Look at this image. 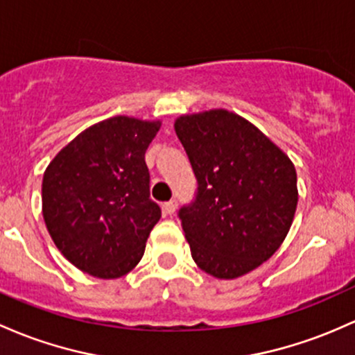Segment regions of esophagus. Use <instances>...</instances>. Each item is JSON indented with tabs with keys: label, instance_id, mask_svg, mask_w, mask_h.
<instances>
[{
	"label": "esophagus",
	"instance_id": "34e87169",
	"mask_svg": "<svg viewBox=\"0 0 355 355\" xmlns=\"http://www.w3.org/2000/svg\"><path fill=\"white\" fill-rule=\"evenodd\" d=\"M163 210H165V214H168V216H173L175 210H177V200L171 198V200L165 202V204H163Z\"/></svg>",
	"mask_w": 355,
	"mask_h": 355
}]
</instances>
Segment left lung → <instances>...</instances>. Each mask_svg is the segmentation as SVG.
Returning a JSON list of instances; mask_svg holds the SVG:
<instances>
[{
	"label": "left lung",
	"mask_w": 355,
	"mask_h": 355,
	"mask_svg": "<svg viewBox=\"0 0 355 355\" xmlns=\"http://www.w3.org/2000/svg\"><path fill=\"white\" fill-rule=\"evenodd\" d=\"M175 133L197 178L178 210L200 270L232 279L282 246L298 204L291 159L254 124L225 109L180 116Z\"/></svg>",
	"instance_id": "left-lung-1"
}]
</instances>
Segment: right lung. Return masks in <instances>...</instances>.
Wrapping results in <instances>:
<instances>
[{"label":"right lung","instance_id":"1","mask_svg":"<svg viewBox=\"0 0 355 355\" xmlns=\"http://www.w3.org/2000/svg\"><path fill=\"white\" fill-rule=\"evenodd\" d=\"M159 121H101L62 148L42 182L45 225L58 251L103 279L130 272L162 209L150 198L145 153Z\"/></svg>","mask_w":355,"mask_h":355}]
</instances>
